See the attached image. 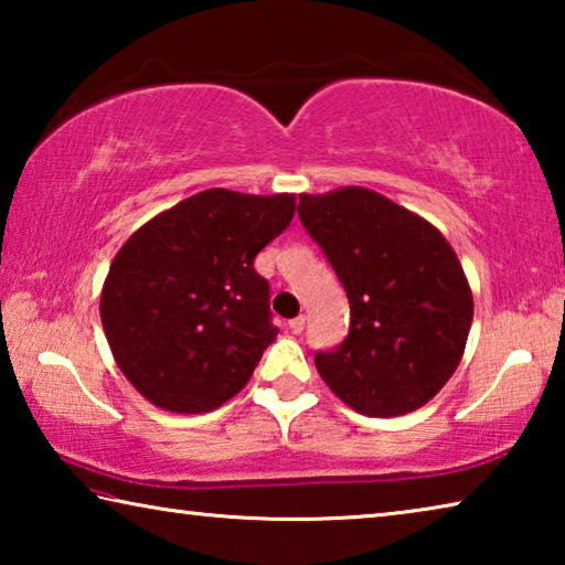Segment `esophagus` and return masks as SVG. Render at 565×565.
<instances>
[{"instance_id":"1","label":"esophagus","mask_w":565,"mask_h":565,"mask_svg":"<svg viewBox=\"0 0 565 565\" xmlns=\"http://www.w3.org/2000/svg\"><path fill=\"white\" fill-rule=\"evenodd\" d=\"M303 327H306V319H303V317H296V319L289 321V331H291V333H301Z\"/></svg>"}]
</instances>
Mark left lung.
I'll use <instances>...</instances> for the list:
<instances>
[{"label": "left lung", "instance_id": "8db88e82", "mask_svg": "<svg viewBox=\"0 0 565 565\" xmlns=\"http://www.w3.org/2000/svg\"><path fill=\"white\" fill-rule=\"evenodd\" d=\"M299 218L349 296V337L317 369L363 416L431 401L463 356L473 296L451 244L426 218L371 189L299 196Z\"/></svg>", "mask_w": 565, "mask_h": 565}]
</instances>
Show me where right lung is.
Instances as JSON below:
<instances>
[{"label": "right lung", "instance_id": "right-lung-1", "mask_svg": "<svg viewBox=\"0 0 565 565\" xmlns=\"http://www.w3.org/2000/svg\"><path fill=\"white\" fill-rule=\"evenodd\" d=\"M294 212V194L206 189L119 248L99 311L114 359L141 396L174 414H204L246 386L279 333L254 259Z\"/></svg>", "mask_w": 565, "mask_h": 565}]
</instances>
